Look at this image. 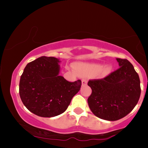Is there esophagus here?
Segmentation results:
<instances>
[{"instance_id": "1", "label": "esophagus", "mask_w": 148, "mask_h": 148, "mask_svg": "<svg viewBox=\"0 0 148 148\" xmlns=\"http://www.w3.org/2000/svg\"><path fill=\"white\" fill-rule=\"evenodd\" d=\"M82 82L83 86H85V85H86L87 84H88V80H87L86 79H83Z\"/></svg>"}]
</instances>
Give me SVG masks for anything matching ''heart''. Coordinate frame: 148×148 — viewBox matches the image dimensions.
<instances>
[{"label": "heart", "mask_w": 148, "mask_h": 148, "mask_svg": "<svg viewBox=\"0 0 148 148\" xmlns=\"http://www.w3.org/2000/svg\"><path fill=\"white\" fill-rule=\"evenodd\" d=\"M77 69L81 74L96 73L100 70L104 73H108L111 70L110 66L107 65L103 67L102 65L100 64H79L77 66Z\"/></svg>", "instance_id": "1"}]
</instances>
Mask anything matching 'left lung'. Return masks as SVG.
Masks as SVG:
<instances>
[{"label":"left lung","instance_id":"1","mask_svg":"<svg viewBox=\"0 0 148 148\" xmlns=\"http://www.w3.org/2000/svg\"><path fill=\"white\" fill-rule=\"evenodd\" d=\"M119 68L99 79H90L92 94L88 99L90 110L98 118L117 121L135 108L141 94L140 80L133 64L116 58Z\"/></svg>","mask_w":148,"mask_h":148}]
</instances>
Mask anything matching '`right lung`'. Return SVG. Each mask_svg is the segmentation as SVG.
Wrapping results in <instances>:
<instances>
[{"mask_svg":"<svg viewBox=\"0 0 148 148\" xmlns=\"http://www.w3.org/2000/svg\"><path fill=\"white\" fill-rule=\"evenodd\" d=\"M58 58L41 56L28 63L19 82V95L25 106L42 117L63 113L80 90L82 81H66L58 75Z\"/></svg>","mask_w":148,"mask_h":148,"instance_id":"1","label":"right lung"}]
</instances>
